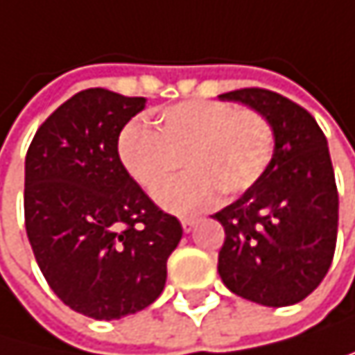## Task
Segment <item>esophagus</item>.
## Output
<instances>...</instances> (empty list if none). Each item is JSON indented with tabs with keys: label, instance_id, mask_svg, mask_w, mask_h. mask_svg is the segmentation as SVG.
Segmentation results:
<instances>
[{
	"label": "esophagus",
	"instance_id": "1",
	"mask_svg": "<svg viewBox=\"0 0 355 355\" xmlns=\"http://www.w3.org/2000/svg\"><path fill=\"white\" fill-rule=\"evenodd\" d=\"M181 225H183V232H193V227H196V220L193 218H181Z\"/></svg>",
	"mask_w": 355,
	"mask_h": 355
}]
</instances>
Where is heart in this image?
<instances>
[{
  "instance_id": "b5f03b06",
  "label": "heart",
  "mask_w": 355,
  "mask_h": 355,
  "mask_svg": "<svg viewBox=\"0 0 355 355\" xmlns=\"http://www.w3.org/2000/svg\"><path fill=\"white\" fill-rule=\"evenodd\" d=\"M275 149L271 121L254 109H236L218 101H183L157 115V132L139 119L117 137V157L125 174L147 193H155L176 168L183 176L157 193V202L179 214H193L250 189Z\"/></svg>"
}]
</instances>
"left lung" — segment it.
I'll use <instances>...</instances> for the list:
<instances>
[{
    "label": "left lung",
    "instance_id": "obj_1",
    "mask_svg": "<svg viewBox=\"0 0 355 355\" xmlns=\"http://www.w3.org/2000/svg\"><path fill=\"white\" fill-rule=\"evenodd\" d=\"M218 98L263 113L275 132L265 174L212 216L225 227L218 275L252 303L295 305L320 286L337 246L339 193L326 137L311 113L277 92L242 88Z\"/></svg>",
    "mask_w": 355,
    "mask_h": 355
}]
</instances>
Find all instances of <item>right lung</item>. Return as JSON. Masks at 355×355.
<instances>
[{"label": "right lung", "instance_id": "add662e5", "mask_svg": "<svg viewBox=\"0 0 355 355\" xmlns=\"http://www.w3.org/2000/svg\"><path fill=\"white\" fill-rule=\"evenodd\" d=\"M143 96L82 90L35 132L24 159V227L54 295L94 320L149 307L179 246V218L125 174L117 137Z\"/></svg>", "mask_w": 355, "mask_h": 355}]
</instances>
